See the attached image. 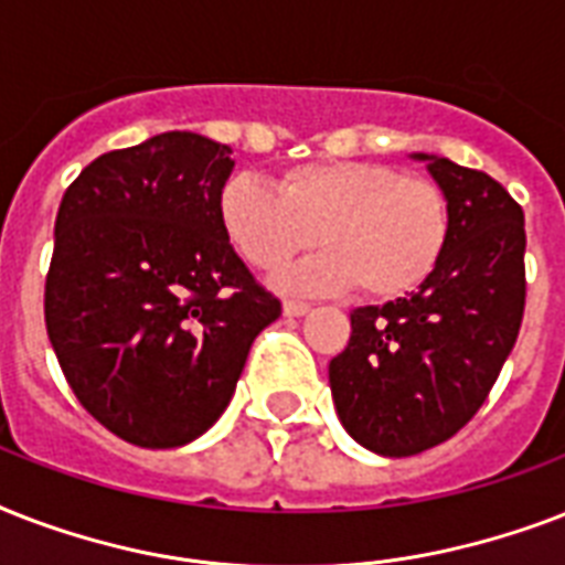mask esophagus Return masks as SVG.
<instances>
[{
	"mask_svg": "<svg viewBox=\"0 0 565 565\" xmlns=\"http://www.w3.org/2000/svg\"><path fill=\"white\" fill-rule=\"evenodd\" d=\"M310 313L308 301H284V317H305Z\"/></svg>",
	"mask_w": 565,
	"mask_h": 565,
	"instance_id": "esophagus-1",
	"label": "esophagus"
}]
</instances>
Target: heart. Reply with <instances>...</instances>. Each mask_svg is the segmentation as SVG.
<instances>
[{
	"label": "heart",
	"instance_id": "heart-1",
	"mask_svg": "<svg viewBox=\"0 0 565 565\" xmlns=\"http://www.w3.org/2000/svg\"><path fill=\"white\" fill-rule=\"evenodd\" d=\"M220 225L231 246L260 273L328 248L281 278L290 292L361 290L395 299L437 273L451 239V204L425 179L372 161H313L284 172L275 190L252 175L222 184Z\"/></svg>",
	"mask_w": 565,
	"mask_h": 565
}]
</instances>
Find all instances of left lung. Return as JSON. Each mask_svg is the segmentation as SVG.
I'll return each mask as SVG.
<instances>
[{
  "label": "left lung",
  "instance_id": "obj_1",
  "mask_svg": "<svg viewBox=\"0 0 565 565\" xmlns=\"http://www.w3.org/2000/svg\"><path fill=\"white\" fill-rule=\"evenodd\" d=\"M451 204L437 273L352 313L328 363L337 416L363 448L411 457L455 437L487 402L525 310V213L487 172L416 152Z\"/></svg>",
  "mask_w": 565,
  "mask_h": 565
}]
</instances>
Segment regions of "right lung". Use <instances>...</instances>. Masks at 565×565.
I'll list each match as a JSON object with an SVG mask.
<instances>
[{
	"mask_svg": "<svg viewBox=\"0 0 565 565\" xmlns=\"http://www.w3.org/2000/svg\"><path fill=\"white\" fill-rule=\"evenodd\" d=\"M228 146L163 131L66 188L46 275V331L75 398L140 448H179L228 407L281 301L220 225Z\"/></svg>",
	"mask_w": 565,
	"mask_h": 565,
	"instance_id": "right-lung-1",
	"label": "right lung"
}]
</instances>
